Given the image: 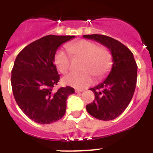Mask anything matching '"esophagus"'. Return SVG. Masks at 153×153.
Wrapping results in <instances>:
<instances>
[{"label": "esophagus", "mask_w": 153, "mask_h": 153, "mask_svg": "<svg viewBox=\"0 0 153 153\" xmlns=\"http://www.w3.org/2000/svg\"><path fill=\"white\" fill-rule=\"evenodd\" d=\"M83 90H78V89H76L75 90L76 93H81V92H83Z\"/></svg>", "instance_id": "1"}]
</instances>
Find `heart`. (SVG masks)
Returning <instances> with one entry per match:
<instances>
[{
    "mask_svg": "<svg viewBox=\"0 0 153 153\" xmlns=\"http://www.w3.org/2000/svg\"><path fill=\"white\" fill-rule=\"evenodd\" d=\"M67 49L74 57L83 60L80 73H70L63 78V83L76 88H84L93 83V76L101 77L111 67L112 56L106 47L95 43L81 40L67 45ZM70 54L63 50H58L54 55V63L57 70L66 74L70 69Z\"/></svg>",
    "mask_w": 153,
    "mask_h": 153,
    "instance_id": "obj_1",
    "label": "heart"
}]
</instances>
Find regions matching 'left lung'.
I'll return each instance as SVG.
<instances>
[{"label": "left lung", "instance_id": "8db88e82", "mask_svg": "<svg viewBox=\"0 0 153 153\" xmlns=\"http://www.w3.org/2000/svg\"><path fill=\"white\" fill-rule=\"evenodd\" d=\"M106 47L113 56L112 69L103 82L90 90L95 100L86 105V110L100 120L108 121L122 114L134 94L137 80V65L132 53L125 45L108 36L83 35Z\"/></svg>", "mask_w": 153, "mask_h": 153}]
</instances>
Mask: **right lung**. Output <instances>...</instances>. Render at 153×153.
Returning a JSON list of instances; mask_svg holds the SVG:
<instances>
[{"instance_id":"add662e5","label":"right lung","mask_w":153,"mask_h":153,"mask_svg":"<svg viewBox=\"0 0 153 153\" xmlns=\"http://www.w3.org/2000/svg\"><path fill=\"white\" fill-rule=\"evenodd\" d=\"M75 36L47 35L25 47L16 57L11 71V86L20 109L30 120L50 124L60 120L67 100L75 93L70 86L53 90L60 79L54 55L57 48Z\"/></svg>"}]
</instances>
